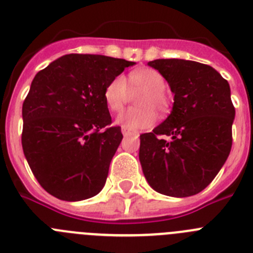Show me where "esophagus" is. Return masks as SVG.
Returning <instances> with one entry per match:
<instances>
[{
  "label": "esophagus",
  "mask_w": 253,
  "mask_h": 253,
  "mask_svg": "<svg viewBox=\"0 0 253 253\" xmlns=\"http://www.w3.org/2000/svg\"><path fill=\"white\" fill-rule=\"evenodd\" d=\"M122 131H123V135H124V137H129V135H138V133H135V131L130 130V129H128V128H125V126H123Z\"/></svg>",
  "instance_id": "esophagus-1"
}]
</instances>
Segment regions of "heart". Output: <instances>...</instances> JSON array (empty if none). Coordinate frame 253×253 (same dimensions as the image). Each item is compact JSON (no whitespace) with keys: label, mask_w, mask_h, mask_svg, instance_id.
Returning <instances> with one entry per match:
<instances>
[{"label":"heart","mask_w":253,"mask_h":253,"mask_svg":"<svg viewBox=\"0 0 253 253\" xmlns=\"http://www.w3.org/2000/svg\"><path fill=\"white\" fill-rule=\"evenodd\" d=\"M165 78L157 69L143 67L131 71L128 77L122 76L113 78L104 90V100L109 110L119 113L123 110L129 91L140 90L135 96L137 107L125 110L118 118V123L133 130L147 129L156 122V113H167L169 99L165 92Z\"/></svg>","instance_id":"b5f03b06"}]
</instances>
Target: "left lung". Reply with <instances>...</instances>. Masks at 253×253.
I'll use <instances>...</instances> for the list:
<instances>
[{
    "label": "left lung",
    "instance_id": "1",
    "mask_svg": "<svg viewBox=\"0 0 253 253\" xmlns=\"http://www.w3.org/2000/svg\"><path fill=\"white\" fill-rule=\"evenodd\" d=\"M148 66L169 82L175 102L165 122L140 135L143 173L163 195H195L214 180L231 152L236 110L229 84L213 67L194 60L156 59Z\"/></svg>",
    "mask_w": 253,
    "mask_h": 253
}]
</instances>
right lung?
<instances>
[{
    "instance_id": "add662e5",
    "label": "right lung",
    "mask_w": 253,
    "mask_h": 253,
    "mask_svg": "<svg viewBox=\"0 0 253 253\" xmlns=\"http://www.w3.org/2000/svg\"><path fill=\"white\" fill-rule=\"evenodd\" d=\"M135 64L97 54H67L37 73L22 104L21 144L46 193L66 202L99 194L123 139L111 126L106 84Z\"/></svg>"
}]
</instances>
